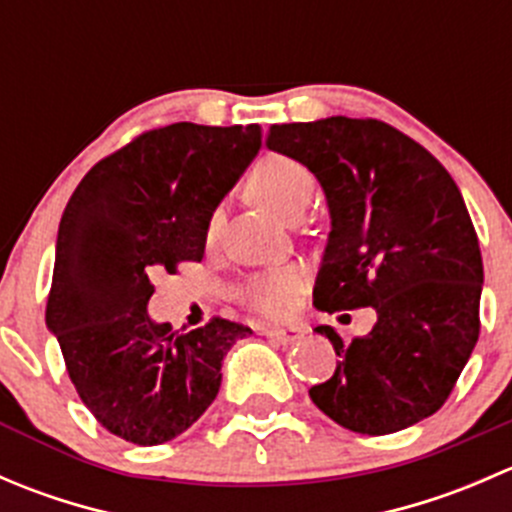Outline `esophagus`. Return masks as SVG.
I'll use <instances>...</instances> for the list:
<instances>
[{
	"label": "esophagus",
	"instance_id": "34e87169",
	"mask_svg": "<svg viewBox=\"0 0 512 512\" xmlns=\"http://www.w3.org/2000/svg\"><path fill=\"white\" fill-rule=\"evenodd\" d=\"M262 334L277 344H292L297 339H302V329L299 327H265Z\"/></svg>",
	"mask_w": 512,
	"mask_h": 512
}]
</instances>
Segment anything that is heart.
I'll use <instances>...</instances> for the list:
<instances>
[{
    "label": "heart",
    "mask_w": 512,
    "mask_h": 512,
    "mask_svg": "<svg viewBox=\"0 0 512 512\" xmlns=\"http://www.w3.org/2000/svg\"><path fill=\"white\" fill-rule=\"evenodd\" d=\"M247 188L280 218L294 223L312 203L317 183H314L312 170L302 160L285 156V153H270L252 165L247 175ZM220 235H223V210L215 208L205 220V245L215 247ZM299 285H302L299 275L292 270L257 275L245 289V302L252 312L262 317L280 319L292 309Z\"/></svg>",
    "instance_id": "heart-1"
}]
</instances>
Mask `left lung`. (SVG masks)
<instances>
[{"instance_id": "left-lung-1", "label": "left lung", "mask_w": 512, "mask_h": 512, "mask_svg": "<svg viewBox=\"0 0 512 512\" xmlns=\"http://www.w3.org/2000/svg\"><path fill=\"white\" fill-rule=\"evenodd\" d=\"M265 143L302 160L327 193L332 232L314 307L376 309L371 332L352 342L314 329L339 361L309 389L312 401L366 436L436 414L480 334L483 257L458 185L421 143L376 118L282 123Z\"/></svg>"}]
</instances>
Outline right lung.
Here are the masks:
<instances>
[{
  "label": "right lung",
  "mask_w": 512,
  "mask_h": 512,
  "mask_svg": "<svg viewBox=\"0 0 512 512\" xmlns=\"http://www.w3.org/2000/svg\"><path fill=\"white\" fill-rule=\"evenodd\" d=\"M260 151L257 126L170 123L98 160L66 203L46 327L86 409L113 436L158 446L215 401L252 329L213 317L178 334L148 317L153 272L205 255V220Z\"/></svg>",
  "instance_id": "1"
}]
</instances>
